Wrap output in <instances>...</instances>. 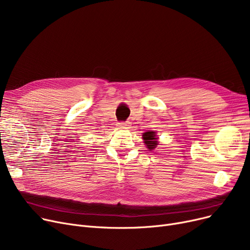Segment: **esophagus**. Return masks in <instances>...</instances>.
I'll list each match as a JSON object with an SVG mask.
<instances>
[{"label": "esophagus", "mask_w": 250, "mask_h": 250, "mask_svg": "<svg viewBox=\"0 0 250 250\" xmlns=\"http://www.w3.org/2000/svg\"><path fill=\"white\" fill-rule=\"evenodd\" d=\"M129 123L128 122H125V123H118L117 126L121 127V128H127L129 126Z\"/></svg>", "instance_id": "1"}]
</instances>
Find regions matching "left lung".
<instances>
[{
  "instance_id": "8db88e82",
  "label": "left lung",
  "mask_w": 250,
  "mask_h": 250,
  "mask_svg": "<svg viewBox=\"0 0 250 250\" xmlns=\"http://www.w3.org/2000/svg\"><path fill=\"white\" fill-rule=\"evenodd\" d=\"M143 140L144 143L146 144L147 148L151 151L154 150L157 145H158V142H157V137H156V133L154 130H148V132L143 134Z\"/></svg>"
}]
</instances>
